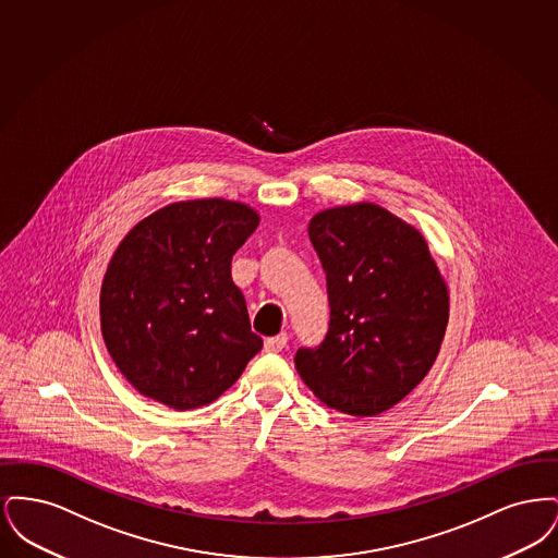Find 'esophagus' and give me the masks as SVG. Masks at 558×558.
<instances>
[{
    "label": "esophagus",
    "instance_id": "34e87169",
    "mask_svg": "<svg viewBox=\"0 0 558 558\" xmlns=\"http://www.w3.org/2000/svg\"><path fill=\"white\" fill-rule=\"evenodd\" d=\"M287 341H289L287 332H280V335H276V337H269V339H266L264 349L269 351V353H276V351H282V349L287 347Z\"/></svg>",
    "mask_w": 558,
    "mask_h": 558
}]
</instances>
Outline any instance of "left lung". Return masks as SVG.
<instances>
[{
    "label": "left lung",
    "instance_id": "left-lung-1",
    "mask_svg": "<svg viewBox=\"0 0 558 558\" xmlns=\"http://www.w3.org/2000/svg\"><path fill=\"white\" fill-rule=\"evenodd\" d=\"M310 240L326 271L330 324L294 366L328 408L391 410L425 378L450 318L448 284L425 236L374 203L316 213Z\"/></svg>",
    "mask_w": 558,
    "mask_h": 558
}]
</instances>
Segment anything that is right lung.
Listing matches in <instances>:
<instances>
[{
    "label": "right lung",
    "mask_w": 558,
    "mask_h": 558,
    "mask_svg": "<svg viewBox=\"0 0 558 558\" xmlns=\"http://www.w3.org/2000/svg\"><path fill=\"white\" fill-rule=\"evenodd\" d=\"M257 226L239 201H182L144 217L112 253L102 337L144 398L180 412L207 405L264 347L232 280V257Z\"/></svg>",
    "instance_id": "add662e5"
}]
</instances>
